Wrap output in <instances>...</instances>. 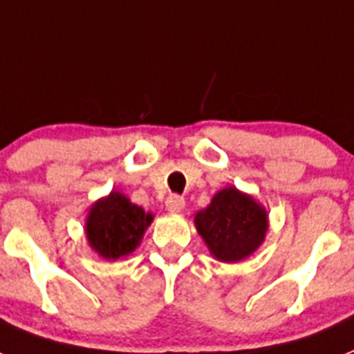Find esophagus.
<instances>
[{"label":"esophagus","instance_id":"1","mask_svg":"<svg viewBox=\"0 0 354 354\" xmlns=\"http://www.w3.org/2000/svg\"><path fill=\"white\" fill-rule=\"evenodd\" d=\"M165 207H167L169 212H180L185 207V200H183L182 196L171 194L167 198V201H165Z\"/></svg>","mask_w":354,"mask_h":354}]
</instances>
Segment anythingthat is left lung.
<instances>
[{"label": "left lung", "instance_id": "1", "mask_svg": "<svg viewBox=\"0 0 354 354\" xmlns=\"http://www.w3.org/2000/svg\"><path fill=\"white\" fill-rule=\"evenodd\" d=\"M194 221L210 254L225 263L245 259L263 243L268 230L263 207L234 187L214 196L209 207L196 214Z\"/></svg>", "mask_w": 354, "mask_h": 354}]
</instances>
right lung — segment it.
<instances>
[{"mask_svg": "<svg viewBox=\"0 0 354 354\" xmlns=\"http://www.w3.org/2000/svg\"><path fill=\"white\" fill-rule=\"evenodd\" d=\"M151 221L153 216L142 207L133 205L120 192H111L91 207L86 236L104 259H118L135 250Z\"/></svg>", "mask_w": 354, "mask_h": 354, "instance_id": "1", "label": "right lung"}]
</instances>
